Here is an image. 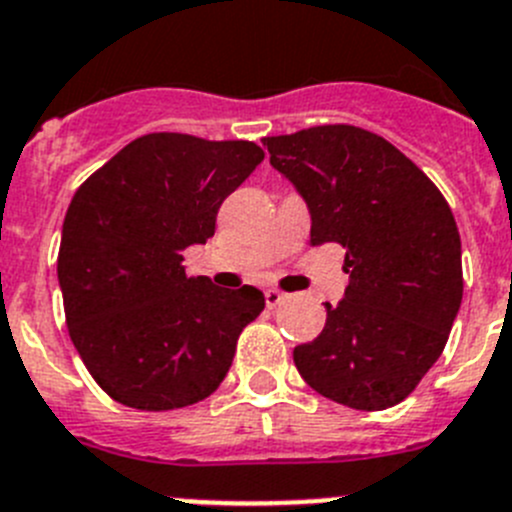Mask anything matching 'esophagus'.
Returning <instances> with one entry per match:
<instances>
[{"mask_svg":"<svg viewBox=\"0 0 512 512\" xmlns=\"http://www.w3.org/2000/svg\"><path fill=\"white\" fill-rule=\"evenodd\" d=\"M266 307L269 309H274V307H279L281 302H287V294H281V292H276V289H266Z\"/></svg>","mask_w":512,"mask_h":512,"instance_id":"esophagus-1","label":"esophagus"}]
</instances>
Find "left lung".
<instances>
[{"label": "left lung", "mask_w": 512, "mask_h": 512, "mask_svg": "<svg viewBox=\"0 0 512 512\" xmlns=\"http://www.w3.org/2000/svg\"><path fill=\"white\" fill-rule=\"evenodd\" d=\"M271 167L309 210L312 243L345 246L350 284L325 330L294 348L330 401L381 411L437 363L462 304V241L437 185L378 134L348 124L266 137Z\"/></svg>", "instance_id": "obj_1"}]
</instances>
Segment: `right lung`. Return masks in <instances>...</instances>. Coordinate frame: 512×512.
Returning <instances> with one entry per match:
<instances>
[{
    "instance_id": "right-lung-1",
    "label": "right lung",
    "mask_w": 512,
    "mask_h": 512,
    "mask_svg": "<svg viewBox=\"0 0 512 512\" xmlns=\"http://www.w3.org/2000/svg\"><path fill=\"white\" fill-rule=\"evenodd\" d=\"M264 152L253 142L147 134L70 200L58 253L70 340L98 386L139 411H170L223 383L243 327L266 299L182 266Z\"/></svg>"
}]
</instances>
